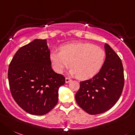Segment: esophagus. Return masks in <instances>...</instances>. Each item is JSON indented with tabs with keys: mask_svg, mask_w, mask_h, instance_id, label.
Wrapping results in <instances>:
<instances>
[{
	"mask_svg": "<svg viewBox=\"0 0 135 135\" xmlns=\"http://www.w3.org/2000/svg\"><path fill=\"white\" fill-rule=\"evenodd\" d=\"M70 81H71V79H69V78H66L65 79V83H69Z\"/></svg>",
	"mask_w": 135,
	"mask_h": 135,
	"instance_id": "1",
	"label": "esophagus"
}]
</instances>
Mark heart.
Masks as SVG:
<instances>
[{"instance_id":"b5f03b06","label":"heart","mask_w":135,"mask_h":135,"mask_svg":"<svg viewBox=\"0 0 135 135\" xmlns=\"http://www.w3.org/2000/svg\"><path fill=\"white\" fill-rule=\"evenodd\" d=\"M105 52L100 47L89 42H76L62 45L60 52L52 50L50 60L54 70L61 73L70 64L69 75L85 80L93 77L104 64Z\"/></svg>"}]
</instances>
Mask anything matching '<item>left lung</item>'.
I'll return each mask as SVG.
<instances>
[{"label":"left lung","mask_w":135,"mask_h":135,"mask_svg":"<svg viewBox=\"0 0 135 135\" xmlns=\"http://www.w3.org/2000/svg\"><path fill=\"white\" fill-rule=\"evenodd\" d=\"M106 59L100 71L89 80L80 83L75 99L90 114L103 113L111 109L120 98L124 86V71L119 56L107 44Z\"/></svg>","instance_id":"1"}]
</instances>
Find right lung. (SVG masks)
Here are the masks:
<instances>
[{
	"mask_svg": "<svg viewBox=\"0 0 135 135\" xmlns=\"http://www.w3.org/2000/svg\"><path fill=\"white\" fill-rule=\"evenodd\" d=\"M8 78L16 103L35 115H44L55 107L59 89L65 83L63 75L51 67L46 39H35L18 49L9 65Z\"/></svg>",
	"mask_w": 135,
	"mask_h": 135,
	"instance_id": "add662e5",
	"label": "right lung"
}]
</instances>
